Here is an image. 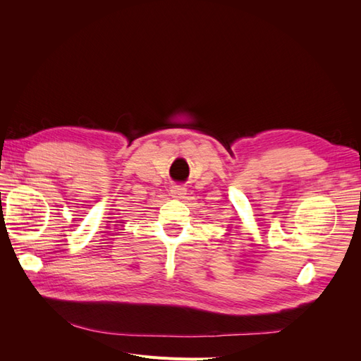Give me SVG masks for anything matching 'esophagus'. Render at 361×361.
Wrapping results in <instances>:
<instances>
[{
  "instance_id": "esophagus-1",
  "label": "esophagus",
  "mask_w": 361,
  "mask_h": 361,
  "mask_svg": "<svg viewBox=\"0 0 361 361\" xmlns=\"http://www.w3.org/2000/svg\"><path fill=\"white\" fill-rule=\"evenodd\" d=\"M170 194L174 199H183L185 194H187V190H185L182 185H174V187L170 190Z\"/></svg>"
}]
</instances>
